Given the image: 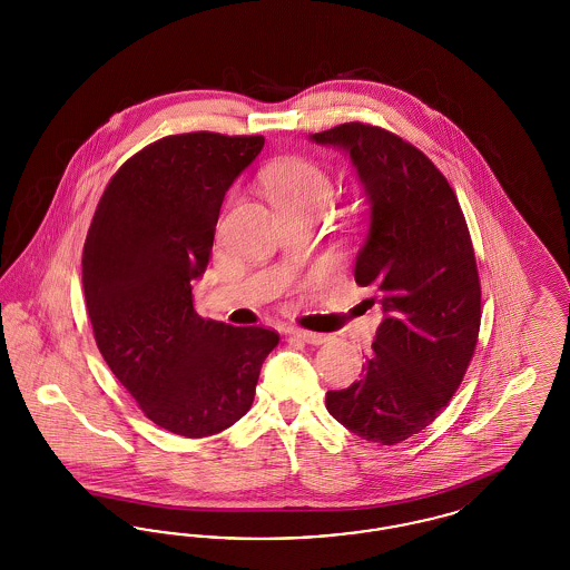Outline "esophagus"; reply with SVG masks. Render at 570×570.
<instances>
[{"label": "esophagus", "instance_id": "esophagus-1", "mask_svg": "<svg viewBox=\"0 0 570 570\" xmlns=\"http://www.w3.org/2000/svg\"><path fill=\"white\" fill-rule=\"evenodd\" d=\"M288 335L297 337V340L305 342V344H312V346H321V344H325L326 340H328L323 333H314V331H305V328H288Z\"/></svg>", "mask_w": 570, "mask_h": 570}]
</instances>
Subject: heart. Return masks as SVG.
<instances>
[{"instance_id":"b5f03b06","label":"heart","mask_w":570,"mask_h":570,"mask_svg":"<svg viewBox=\"0 0 570 570\" xmlns=\"http://www.w3.org/2000/svg\"><path fill=\"white\" fill-rule=\"evenodd\" d=\"M265 194L279 212H321L325 209L333 181L321 164L284 160L273 164L263 177Z\"/></svg>"}]
</instances>
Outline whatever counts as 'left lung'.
Segmentation results:
<instances>
[{
	"mask_svg": "<svg viewBox=\"0 0 570 570\" xmlns=\"http://www.w3.org/2000/svg\"><path fill=\"white\" fill-rule=\"evenodd\" d=\"M344 149L370 203L354 263L384 318L361 379L326 410L354 435L397 444L451 402L479 342L481 282L460 200L435 164L384 128L351 121L309 136ZM374 305L376 298H370Z\"/></svg>",
	"mask_w": 570,
	"mask_h": 570,
	"instance_id": "8db88e82",
	"label": "left lung"
}]
</instances>
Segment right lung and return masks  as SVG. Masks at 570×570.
<instances>
[{"mask_svg":"<svg viewBox=\"0 0 570 570\" xmlns=\"http://www.w3.org/2000/svg\"><path fill=\"white\" fill-rule=\"evenodd\" d=\"M263 136H164L112 175L82 247V293L98 351L156 425L219 434L254 402L279 342L265 326L205 321L191 282L205 273L224 194Z\"/></svg>","mask_w":570,"mask_h":570,"instance_id":"add662e5","label":"right lung"}]
</instances>
